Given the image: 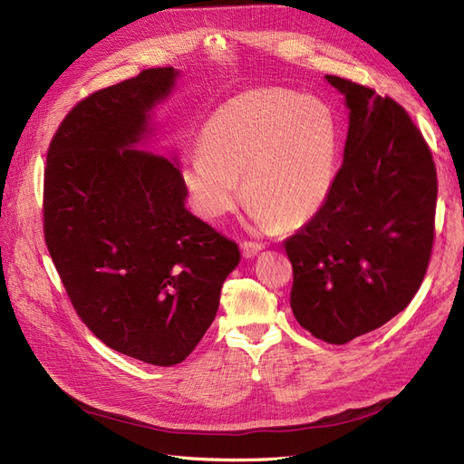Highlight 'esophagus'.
<instances>
[{"mask_svg": "<svg viewBox=\"0 0 464 464\" xmlns=\"http://www.w3.org/2000/svg\"><path fill=\"white\" fill-rule=\"evenodd\" d=\"M241 251H243V256H245V258H253V256H256L260 251H263V245L253 243V241H245V243H241Z\"/></svg>", "mask_w": 464, "mask_h": 464, "instance_id": "1", "label": "esophagus"}]
</instances>
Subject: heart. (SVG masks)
<instances>
[{"mask_svg":"<svg viewBox=\"0 0 464 464\" xmlns=\"http://www.w3.org/2000/svg\"><path fill=\"white\" fill-rule=\"evenodd\" d=\"M339 125L327 103L286 88L239 93L213 111L199 149L182 160L196 211L219 221L241 199L258 231L298 227L324 208L335 184Z\"/></svg>","mask_w":464,"mask_h":464,"instance_id":"heart-1","label":"heart"}]
</instances>
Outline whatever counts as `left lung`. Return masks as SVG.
<instances>
[{
  "instance_id": "8db88e82",
  "label": "left lung",
  "mask_w": 464,
  "mask_h": 464,
  "mask_svg": "<svg viewBox=\"0 0 464 464\" xmlns=\"http://www.w3.org/2000/svg\"><path fill=\"white\" fill-rule=\"evenodd\" d=\"M349 130L324 208L286 239L290 305L317 339L343 345L398 315L430 265L437 172L420 129L400 105L339 76Z\"/></svg>"
}]
</instances>
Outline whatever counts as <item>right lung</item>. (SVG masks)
<instances>
[{
  "instance_id": "add662e5",
  "label": "right lung",
  "mask_w": 464,
  "mask_h": 464,
  "mask_svg": "<svg viewBox=\"0 0 464 464\" xmlns=\"http://www.w3.org/2000/svg\"><path fill=\"white\" fill-rule=\"evenodd\" d=\"M178 76L142 70L82 100L44 170V239L74 310L110 349L154 366L196 349L241 260L188 211L178 159L140 149Z\"/></svg>"
}]
</instances>
